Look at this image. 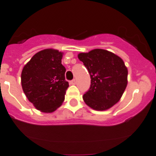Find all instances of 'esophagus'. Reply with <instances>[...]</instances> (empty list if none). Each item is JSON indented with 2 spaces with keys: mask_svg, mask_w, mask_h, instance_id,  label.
Masks as SVG:
<instances>
[{
  "mask_svg": "<svg viewBox=\"0 0 156 156\" xmlns=\"http://www.w3.org/2000/svg\"><path fill=\"white\" fill-rule=\"evenodd\" d=\"M70 85H75V84H76V80L73 79L71 80V81H70Z\"/></svg>",
  "mask_w": 156,
  "mask_h": 156,
  "instance_id": "obj_1",
  "label": "esophagus"
}]
</instances>
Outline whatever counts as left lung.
Wrapping results in <instances>:
<instances>
[{"instance_id": "8db88e82", "label": "left lung", "mask_w": 156, "mask_h": 156, "mask_svg": "<svg viewBox=\"0 0 156 156\" xmlns=\"http://www.w3.org/2000/svg\"><path fill=\"white\" fill-rule=\"evenodd\" d=\"M78 57L91 78L90 88L83 95L88 106L94 110L105 111L119 102L127 86L128 70L122 59L101 48L79 53Z\"/></svg>"}]
</instances>
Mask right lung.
<instances>
[{
  "label": "right lung",
  "mask_w": 156,
  "mask_h": 156,
  "mask_svg": "<svg viewBox=\"0 0 156 156\" xmlns=\"http://www.w3.org/2000/svg\"><path fill=\"white\" fill-rule=\"evenodd\" d=\"M63 52L52 48L37 52L23 67L22 88L37 110L51 113L61 106L69 86L66 68L61 63Z\"/></svg>",
  "instance_id": "add662e5"
}]
</instances>
